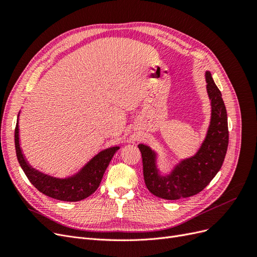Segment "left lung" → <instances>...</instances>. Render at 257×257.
I'll return each instance as SVG.
<instances>
[{"label": "left lung", "mask_w": 257, "mask_h": 257, "mask_svg": "<svg viewBox=\"0 0 257 257\" xmlns=\"http://www.w3.org/2000/svg\"><path fill=\"white\" fill-rule=\"evenodd\" d=\"M205 78L211 115L206 136L195 154L179 161L168 174H162L158 165L159 153L148 145H138L143 158L145 183L155 196L176 200L196 195L222 167L228 147L227 112L211 73L206 71Z\"/></svg>", "instance_id": "8db88e82"}]
</instances>
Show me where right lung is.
<instances>
[{"label":"right lung","instance_id":"right-lung-1","mask_svg":"<svg viewBox=\"0 0 257 257\" xmlns=\"http://www.w3.org/2000/svg\"><path fill=\"white\" fill-rule=\"evenodd\" d=\"M19 114L15 130V147L19 164L30 182L45 195L63 201H79L94 193L102 181L106 168L120 147H110L98 152L78 172L71 176L60 178L45 174L31 166L22 152L19 137Z\"/></svg>","mask_w":257,"mask_h":257}]
</instances>
